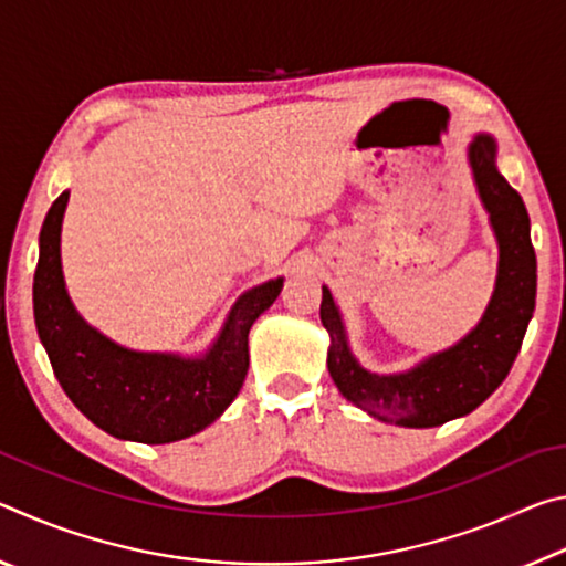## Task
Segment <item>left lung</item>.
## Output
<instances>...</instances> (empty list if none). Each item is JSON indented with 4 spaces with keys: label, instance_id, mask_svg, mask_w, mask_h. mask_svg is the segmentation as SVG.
<instances>
[{
    "label": "left lung",
    "instance_id": "8db88e82",
    "mask_svg": "<svg viewBox=\"0 0 566 566\" xmlns=\"http://www.w3.org/2000/svg\"><path fill=\"white\" fill-rule=\"evenodd\" d=\"M494 155V139L486 134L469 147L479 197L500 239V276L484 319L457 347L407 375H371L352 359L337 306L327 286L322 290L319 317L332 337L329 375L342 395L371 417L401 427H439L464 417L502 385L522 349L536 300V254L530 214L520 191L496 171Z\"/></svg>",
    "mask_w": 566,
    "mask_h": 566
}]
</instances>
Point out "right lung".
<instances>
[{
    "mask_svg": "<svg viewBox=\"0 0 566 566\" xmlns=\"http://www.w3.org/2000/svg\"><path fill=\"white\" fill-rule=\"evenodd\" d=\"M70 191L54 199L40 232L34 322L66 397L112 437L167 444L202 432L232 405L249 369L252 324L282 292V280L247 292L205 359L139 354L90 329L64 290L60 232Z\"/></svg>",
    "mask_w": 566,
    "mask_h": 566,
    "instance_id": "obj_1",
    "label": "right lung"
}]
</instances>
